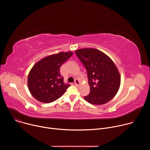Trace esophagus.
Returning <instances> with one entry per match:
<instances>
[{"label":"esophagus","mask_w":150,"mask_h":150,"mask_svg":"<svg viewBox=\"0 0 150 150\" xmlns=\"http://www.w3.org/2000/svg\"><path fill=\"white\" fill-rule=\"evenodd\" d=\"M74 83H75V85H76V86H79V85H81V82H80L78 79H76L75 80Z\"/></svg>","instance_id":"esophagus-1"}]
</instances>
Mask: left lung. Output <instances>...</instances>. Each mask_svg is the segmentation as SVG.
I'll use <instances>...</instances> for the list:
<instances>
[{
    "mask_svg": "<svg viewBox=\"0 0 150 150\" xmlns=\"http://www.w3.org/2000/svg\"><path fill=\"white\" fill-rule=\"evenodd\" d=\"M75 53L87 71L90 94L84 99L92 104L101 105L110 101L120 85L119 70L111 58L94 48L79 49Z\"/></svg>",
    "mask_w": 150,
    "mask_h": 150,
    "instance_id": "obj_1",
    "label": "left lung"
}]
</instances>
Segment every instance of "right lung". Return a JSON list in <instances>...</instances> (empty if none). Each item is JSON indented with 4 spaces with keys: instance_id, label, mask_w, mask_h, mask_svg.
<instances>
[{
    "instance_id": "1",
    "label": "right lung",
    "mask_w": 150,
    "mask_h": 150,
    "mask_svg": "<svg viewBox=\"0 0 150 150\" xmlns=\"http://www.w3.org/2000/svg\"><path fill=\"white\" fill-rule=\"evenodd\" d=\"M73 54L72 52H61L38 61L28 76V87L38 101L49 103L59 98L70 86L65 84L60 67Z\"/></svg>"
}]
</instances>
